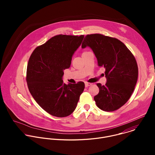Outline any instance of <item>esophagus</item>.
Wrapping results in <instances>:
<instances>
[{"label":"esophagus","mask_w":155,"mask_h":155,"mask_svg":"<svg viewBox=\"0 0 155 155\" xmlns=\"http://www.w3.org/2000/svg\"><path fill=\"white\" fill-rule=\"evenodd\" d=\"M91 84H92L90 83H87V82H86V83H85V86H86V87L90 86H91Z\"/></svg>","instance_id":"1"}]
</instances>
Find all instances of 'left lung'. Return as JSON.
<instances>
[{
    "mask_svg": "<svg viewBox=\"0 0 155 155\" xmlns=\"http://www.w3.org/2000/svg\"><path fill=\"white\" fill-rule=\"evenodd\" d=\"M90 47L99 67L105 69V85L97 83L99 93L94 99L105 112H114L124 105L133 93L138 78L135 57L118 39L101 34L86 35L81 48Z\"/></svg>",
    "mask_w": 155,
    "mask_h": 155,
    "instance_id": "left-lung-1",
    "label": "left lung"
}]
</instances>
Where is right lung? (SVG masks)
Wrapping results in <instances>:
<instances>
[{"instance_id":"right-lung-1","label":"right lung","mask_w":155,"mask_h":155,"mask_svg":"<svg viewBox=\"0 0 155 155\" xmlns=\"http://www.w3.org/2000/svg\"><path fill=\"white\" fill-rule=\"evenodd\" d=\"M83 35L59 34L37 47L31 54L27 67L26 81L37 103L47 113L62 118L76 108L84 83L66 84L62 77L70 68L72 57L79 47Z\"/></svg>"}]
</instances>
